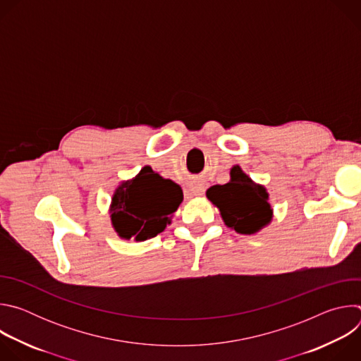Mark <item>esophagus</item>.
Listing matches in <instances>:
<instances>
[{"label":"esophagus","mask_w":361,"mask_h":361,"mask_svg":"<svg viewBox=\"0 0 361 361\" xmlns=\"http://www.w3.org/2000/svg\"><path fill=\"white\" fill-rule=\"evenodd\" d=\"M190 191H191V194L192 195H201L202 192H204V187H202V184H191L190 185Z\"/></svg>","instance_id":"obj_1"}]
</instances>
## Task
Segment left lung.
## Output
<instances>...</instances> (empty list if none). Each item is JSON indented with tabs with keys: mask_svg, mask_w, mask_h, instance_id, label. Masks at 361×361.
<instances>
[{
	"mask_svg": "<svg viewBox=\"0 0 361 361\" xmlns=\"http://www.w3.org/2000/svg\"><path fill=\"white\" fill-rule=\"evenodd\" d=\"M231 180L207 190L209 200L220 209L224 223L241 234H252L270 223L273 210L263 185L255 184L238 166L231 169Z\"/></svg>",
	"mask_w": 361,
	"mask_h": 361,
	"instance_id": "left-lung-1",
	"label": "left lung"
}]
</instances>
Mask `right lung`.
Here are the masks:
<instances>
[{
	"label": "right lung",
	"mask_w": 361,
	"mask_h": 361,
	"mask_svg": "<svg viewBox=\"0 0 361 361\" xmlns=\"http://www.w3.org/2000/svg\"><path fill=\"white\" fill-rule=\"evenodd\" d=\"M183 201V190L171 180L144 167L113 195L111 221L121 238L144 241L156 237Z\"/></svg>",
	"instance_id": "right-lung-1"
}]
</instances>
